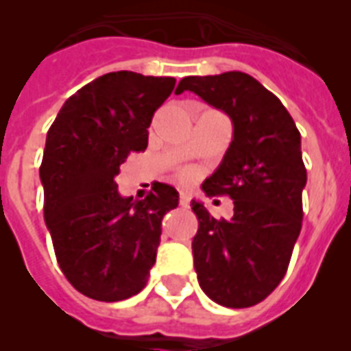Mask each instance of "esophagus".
<instances>
[{"label": "esophagus", "mask_w": 351, "mask_h": 351, "mask_svg": "<svg viewBox=\"0 0 351 351\" xmlns=\"http://www.w3.org/2000/svg\"><path fill=\"white\" fill-rule=\"evenodd\" d=\"M189 204H191V197H189L187 193H180V206H182V208H189Z\"/></svg>", "instance_id": "34e87169"}]
</instances>
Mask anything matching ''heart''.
Returning a JSON list of instances; mask_svg holds the SVG:
<instances>
[{"instance_id":"1","label":"heart","mask_w":351,"mask_h":351,"mask_svg":"<svg viewBox=\"0 0 351 351\" xmlns=\"http://www.w3.org/2000/svg\"><path fill=\"white\" fill-rule=\"evenodd\" d=\"M176 176L180 182H191L195 178V173H193V169H180L176 173Z\"/></svg>"}]
</instances>
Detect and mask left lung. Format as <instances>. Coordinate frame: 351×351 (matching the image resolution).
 I'll return each instance as SVG.
<instances>
[{"label":"left lung","mask_w":351,"mask_h":351,"mask_svg":"<svg viewBox=\"0 0 351 351\" xmlns=\"http://www.w3.org/2000/svg\"><path fill=\"white\" fill-rule=\"evenodd\" d=\"M184 90L233 121V142L202 184L208 197L233 200V217L217 220L191 202L198 219L193 239L198 284L217 304L250 308L280 284L302 228L300 132L282 101L250 74L187 76L175 93Z\"/></svg>","instance_id":"1"}]
</instances>
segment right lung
<instances>
[{
	"mask_svg": "<svg viewBox=\"0 0 351 351\" xmlns=\"http://www.w3.org/2000/svg\"><path fill=\"white\" fill-rule=\"evenodd\" d=\"M175 84L131 71L104 74L63 104L47 132L45 224L63 275L89 299L117 302L147 284L162 219L178 206V191L156 182L132 200L120 197L114 178L129 153L147 147V127Z\"/></svg>",
	"mask_w": 351,
	"mask_h": 351,
	"instance_id": "right-lung-1",
	"label": "right lung"
}]
</instances>
